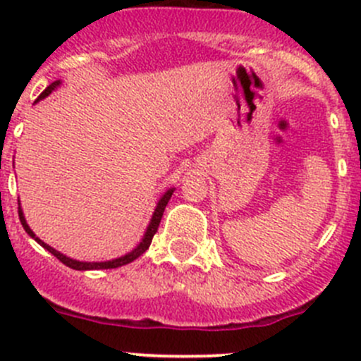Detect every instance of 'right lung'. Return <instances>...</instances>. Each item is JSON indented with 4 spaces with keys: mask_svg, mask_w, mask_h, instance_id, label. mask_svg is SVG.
Masks as SVG:
<instances>
[{
    "mask_svg": "<svg viewBox=\"0 0 361 361\" xmlns=\"http://www.w3.org/2000/svg\"><path fill=\"white\" fill-rule=\"evenodd\" d=\"M59 83H61V80H56V82L50 83V85L47 87V89L43 90L42 94H39L38 99H36V101H39V99H43V97L49 96V94L52 92L54 89H57V87H59ZM173 192H174V188H169V190H167L166 194H164L162 197H160V201L157 202V207H155V211H154V216H152V220H150V225H148L147 232H145V235H143V239H141L140 245H137L136 248L130 251V253L123 255V257H120V258H113V260H108V262H80V260H73V258H69V257H66V255L59 253V251L54 250L52 246H49V245H47V243H43L39 238H36L35 232H32L31 228H29L27 221H25L24 213H23V209H20V206H19V218H20V224H23L24 231L27 232V234L31 235V238L35 239V241L38 243V245H42L47 251H50V253H52L54 257L59 258V260L63 262L64 265H68V267L75 269V271H96V269H115V267H122V265H126V264H130V262L136 260L137 257H141V255H143L145 251L148 250V246H150L152 239H154V235H155V232H157L160 220H162L164 209H166V206H167V202H169V199H171V195H173Z\"/></svg>",
    "mask_w": 361,
    "mask_h": 361,
    "instance_id": "add662e5",
    "label": "right lung"
}]
</instances>
